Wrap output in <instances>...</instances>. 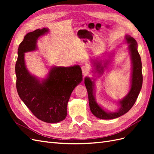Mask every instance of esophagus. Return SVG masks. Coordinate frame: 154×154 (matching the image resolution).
Returning a JSON list of instances; mask_svg holds the SVG:
<instances>
[{
  "instance_id": "esophagus-1",
  "label": "esophagus",
  "mask_w": 154,
  "mask_h": 154,
  "mask_svg": "<svg viewBox=\"0 0 154 154\" xmlns=\"http://www.w3.org/2000/svg\"><path fill=\"white\" fill-rule=\"evenodd\" d=\"M82 71L83 74H84L85 75H86L88 71H89V67H88L87 65H83V66H82Z\"/></svg>"
}]
</instances>
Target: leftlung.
<instances>
[{
    "instance_id": "obj_1",
    "label": "left lung",
    "mask_w": 154,
    "mask_h": 154,
    "mask_svg": "<svg viewBox=\"0 0 154 154\" xmlns=\"http://www.w3.org/2000/svg\"><path fill=\"white\" fill-rule=\"evenodd\" d=\"M126 40L129 44L128 50L132 61V78L130 89L124 98L119 101V109L114 112H107L96 103L94 97V82L92 81L88 77L85 78V85L87 88L88 102L91 112L96 117L102 119H112L120 117L126 114L130 110L136 102L139 92L141 91L143 84L142 63L140 55L137 51V44L136 40L129 35L126 36ZM102 61L99 60H93L92 63L95 68V72L102 74L104 72V69L107 67L109 64L108 60Z\"/></svg>"
}]
</instances>
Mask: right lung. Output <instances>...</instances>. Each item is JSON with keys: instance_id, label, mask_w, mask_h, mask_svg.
Masks as SVG:
<instances>
[{"instance_id": "obj_1", "label": "right lung", "mask_w": 154, "mask_h": 154, "mask_svg": "<svg viewBox=\"0 0 154 154\" xmlns=\"http://www.w3.org/2000/svg\"><path fill=\"white\" fill-rule=\"evenodd\" d=\"M48 32L44 27L28 32L18 46L16 87L18 96L34 116L42 122L54 123L66 118L70 96L83 78L78 65L51 67L47 78L42 81L27 71L24 53L36 50L37 40Z\"/></svg>"}]
</instances>
